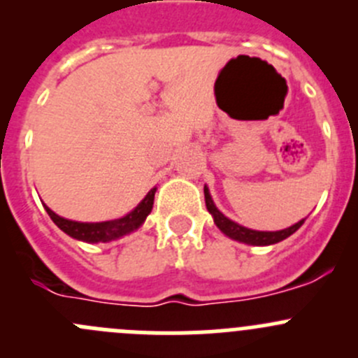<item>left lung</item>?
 Returning a JSON list of instances; mask_svg holds the SVG:
<instances>
[{"label":"left lung","instance_id":"left-lung-1","mask_svg":"<svg viewBox=\"0 0 358 358\" xmlns=\"http://www.w3.org/2000/svg\"><path fill=\"white\" fill-rule=\"evenodd\" d=\"M204 199L206 208H208V211L211 213L213 218H215L216 227H218L225 236H229L230 239L251 244V246H270V244L280 243V241L287 239L291 234H294L296 230L303 225V222H305V220H301V222H298L296 225L289 227V229L279 230V232H259V230H251L243 225H237L236 222H232V220L227 218L225 215H222V213L218 211V208L215 206V202H213L211 196H209L208 187H204Z\"/></svg>","mask_w":358,"mask_h":358}]
</instances>
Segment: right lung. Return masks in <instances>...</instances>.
<instances>
[{
	"label": "right lung",
	"mask_w": 358,
	"mask_h": 358,
	"mask_svg": "<svg viewBox=\"0 0 358 358\" xmlns=\"http://www.w3.org/2000/svg\"><path fill=\"white\" fill-rule=\"evenodd\" d=\"M154 194H156V189L150 190V192L143 197V201L140 202L131 213H128V215L122 216V218L119 220H112V222H72V220H66L62 218V216L55 215L48 206H45V209L50 215V218L53 220V223H55L60 230H64L67 236L74 237V239L78 241H85V243H109V241L119 239V237L133 232V230H136L143 222H145L149 213L152 211Z\"/></svg>",
	"instance_id": "1"
}]
</instances>
